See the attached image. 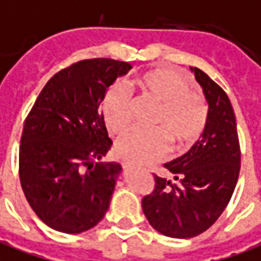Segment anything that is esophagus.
<instances>
[{
  "instance_id": "1",
  "label": "esophagus",
  "mask_w": 261,
  "mask_h": 261,
  "mask_svg": "<svg viewBox=\"0 0 261 261\" xmlns=\"http://www.w3.org/2000/svg\"><path fill=\"white\" fill-rule=\"evenodd\" d=\"M121 167H123L125 171H128V169L133 168V164H130V162H121Z\"/></svg>"
}]
</instances>
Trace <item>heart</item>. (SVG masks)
<instances>
[{"instance_id":"1","label":"heart","mask_w":261,"mask_h":261,"mask_svg":"<svg viewBox=\"0 0 261 261\" xmlns=\"http://www.w3.org/2000/svg\"><path fill=\"white\" fill-rule=\"evenodd\" d=\"M133 86L145 101L158 105L152 118L155 130H134L116 145L121 160L147 165L168 154L169 143L185 149L202 136L207 123V103L203 96L191 90L188 79L171 67H155L134 79ZM101 117L116 136L130 128L133 101L121 87H112L101 100Z\"/></svg>"}]
</instances>
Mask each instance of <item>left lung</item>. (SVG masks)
<instances>
[{"mask_svg":"<svg viewBox=\"0 0 261 261\" xmlns=\"http://www.w3.org/2000/svg\"><path fill=\"white\" fill-rule=\"evenodd\" d=\"M209 105L202 138L165 168L172 182L154 174L155 188L143 198V212L156 232L195 238L218 220L232 198L240 172L236 117L225 90L205 72L191 67Z\"/></svg>","mask_w":261,"mask_h":261,"instance_id":"left-lung-1","label":"left lung"}]
</instances>
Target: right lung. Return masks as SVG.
Returning <instances> with one entry per match:
<instances>
[{
    "label": "right lung",
    "mask_w": 261,
    "mask_h": 261,
    "mask_svg": "<svg viewBox=\"0 0 261 261\" xmlns=\"http://www.w3.org/2000/svg\"><path fill=\"white\" fill-rule=\"evenodd\" d=\"M130 69L107 58L76 62L49 79L25 120L21 187L36 216L58 232H86L110 206L121 165L101 161L113 141L100 103Z\"/></svg>",
    "instance_id": "1"
}]
</instances>
